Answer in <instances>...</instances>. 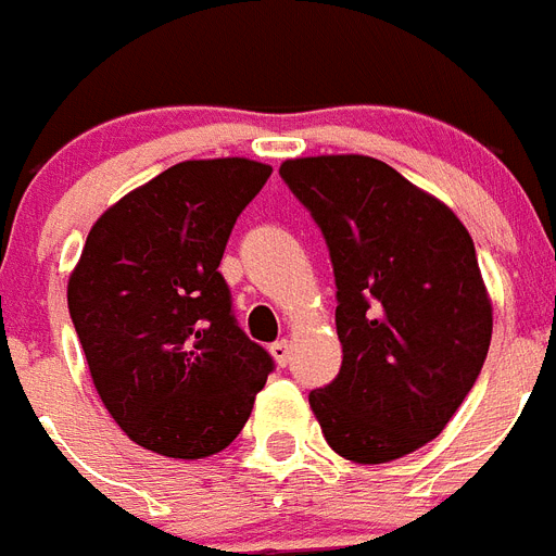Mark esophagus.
<instances>
[{"instance_id": "34e87169", "label": "esophagus", "mask_w": 556, "mask_h": 556, "mask_svg": "<svg viewBox=\"0 0 556 556\" xmlns=\"http://www.w3.org/2000/svg\"><path fill=\"white\" fill-rule=\"evenodd\" d=\"M270 356L277 358L279 367H286L288 358H291V342H288V339H279V342L270 344Z\"/></svg>"}]
</instances>
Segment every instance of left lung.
<instances>
[{
	"mask_svg": "<svg viewBox=\"0 0 556 556\" xmlns=\"http://www.w3.org/2000/svg\"><path fill=\"white\" fill-rule=\"evenodd\" d=\"M311 212L336 277L342 367L307 401L325 441L387 464L441 435L486 362L492 305L464 223L365 155L279 166Z\"/></svg>",
	"mask_w": 556,
	"mask_h": 556,
	"instance_id": "1",
	"label": "left lung"
}]
</instances>
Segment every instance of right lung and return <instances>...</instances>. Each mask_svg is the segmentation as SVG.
I'll return each mask as SVG.
<instances>
[{
	"label": "right lung",
	"mask_w": 556,
	"mask_h": 556,
	"mask_svg": "<svg viewBox=\"0 0 556 556\" xmlns=\"http://www.w3.org/2000/svg\"><path fill=\"white\" fill-rule=\"evenodd\" d=\"M270 166L186 161L106 208L67 286L92 384L135 444L208 458L249 421L274 358L237 325L220 260Z\"/></svg>",
	"instance_id": "add662e5"
}]
</instances>
